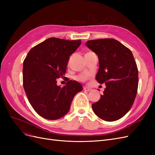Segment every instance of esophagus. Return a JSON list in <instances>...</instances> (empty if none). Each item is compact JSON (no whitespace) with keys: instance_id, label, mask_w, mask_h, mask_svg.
I'll use <instances>...</instances> for the list:
<instances>
[{"instance_id":"34e87169","label":"esophagus","mask_w":155,"mask_h":155,"mask_svg":"<svg viewBox=\"0 0 155 155\" xmlns=\"http://www.w3.org/2000/svg\"><path fill=\"white\" fill-rule=\"evenodd\" d=\"M83 89H84V91H87V92H89V91H92V88H89V87H84L83 88Z\"/></svg>"}]
</instances>
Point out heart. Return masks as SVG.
I'll use <instances>...</instances> for the list:
<instances>
[{
	"mask_svg": "<svg viewBox=\"0 0 155 155\" xmlns=\"http://www.w3.org/2000/svg\"><path fill=\"white\" fill-rule=\"evenodd\" d=\"M90 52H91V51H89V52H88V53H90ZM88 53H87V54H88ZM77 79H78L79 81H85L88 79V75H86V74H81V75H79V76H78L77 77Z\"/></svg>",
	"mask_w": 155,
	"mask_h": 155,
	"instance_id": "1",
	"label": "heart"
}]
</instances>
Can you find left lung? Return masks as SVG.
I'll list each match as a JSON object with an SVG mask.
<instances>
[{"instance_id": "left-lung-1", "label": "left lung", "mask_w": 155, "mask_h": 155, "mask_svg": "<svg viewBox=\"0 0 155 155\" xmlns=\"http://www.w3.org/2000/svg\"><path fill=\"white\" fill-rule=\"evenodd\" d=\"M86 45L99 58L96 79L106 85L99 101L92 105V110L105 121L118 120L130 109L137 94L138 70L133 55L114 39L90 40Z\"/></svg>"}]
</instances>
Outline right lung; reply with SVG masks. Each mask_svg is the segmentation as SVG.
Segmentation results:
<instances>
[{
    "mask_svg": "<svg viewBox=\"0 0 155 155\" xmlns=\"http://www.w3.org/2000/svg\"><path fill=\"white\" fill-rule=\"evenodd\" d=\"M81 44L51 37L32 48L23 62V87L28 99L37 114L47 120H58L70 110L74 96L83 87L76 81L57 85L66 73L70 55Z\"/></svg>",
    "mask_w": 155,
    "mask_h": 155,
    "instance_id": "right-lung-1",
    "label": "right lung"
}]
</instances>
